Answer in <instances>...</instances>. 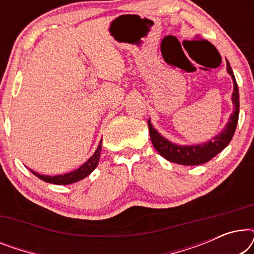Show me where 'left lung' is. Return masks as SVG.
<instances>
[{
  "label": "left lung",
  "mask_w": 254,
  "mask_h": 254,
  "mask_svg": "<svg viewBox=\"0 0 254 254\" xmlns=\"http://www.w3.org/2000/svg\"><path fill=\"white\" fill-rule=\"evenodd\" d=\"M227 71L231 76L234 82V92L231 96V102L234 104V111H232L230 118H229L227 125L216 136L211 137L209 141L203 142L199 144H177L169 141L163 135L155 129L150 123L148 121L149 134H150L151 142L159 155L163 156L169 162L177 163L180 165H200L203 163L209 162L211 158L215 157L218 152H221L224 148L230 143L232 136H234L236 127H237L238 117H239V92L238 85L236 82L234 71L230 67V64L227 60Z\"/></svg>",
  "instance_id": "obj_1"
}]
</instances>
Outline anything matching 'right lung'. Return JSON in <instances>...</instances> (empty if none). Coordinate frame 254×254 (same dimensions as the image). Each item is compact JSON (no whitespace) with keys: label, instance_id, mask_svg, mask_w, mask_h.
I'll use <instances>...</instances> for the list:
<instances>
[{"label":"right lung","instance_id":"obj_1","mask_svg":"<svg viewBox=\"0 0 254 254\" xmlns=\"http://www.w3.org/2000/svg\"><path fill=\"white\" fill-rule=\"evenodd\" d=\"M100 152H102V140H100L98 147H97L95 154L90 157L88 161L79 166L78 169L74 170V171L64 173V175H58V176H45L40 175V173L34 172L33 170H30L34 176H37L38 178L44 180V182L54 184V185H69V184L77 183L79 180L84 179L85 177H88L93 170L98 165L99 158H100Z\"/></svg>","mask_w":254,"mask_h":254}]
</instances>
